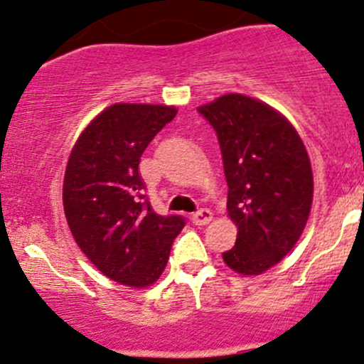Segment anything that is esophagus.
I'll return each instance as SVG.
<instances>
[{
	"mask_svg": "<svg viewBox=\"0 0 364 364\" xmlns=\"http://www.w3.org/2000/svg\"><path fill=\"white\" fill-rule=\"evenodd\" d=\"M213 220V213L209 209H200V211L192 214V221L195 225H208Z\"/></svg>",
	"mask_w": 364,
	"mask_h": 364,
	"instance_id": "obj_1",
	"label": "esophagus"
}]
</instances>
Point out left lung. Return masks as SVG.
Returning <instances> with one entry per match:
<instances>
[{
    "label": "left lung",
    "instance_id": "8db88e82",
    "mask_svg": "<svg viewBox=\"0 0 364 364\" xmlns=\"http://www.w3.org/2000/svg\"><path fill=\"white\" fill-rule=\"evenodd\" d=\"M220 141L228 216L237 240L223 259L242 275L277 265L300 239L312 208L311 160L294 127L265 102L227 94L198 106Z\"/></svg>",
    "mask_w": 364,
    "mask_h": 364
}]
</instances>
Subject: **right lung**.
<instances>
[{
	"label": "right lung",
	"mask_w": 364,
	"mask_h": 364,
	"mask_svg": "<svg viewBox=\"0 0 364 364\" xmlns=\"http://www.w3.org/2000/svg\"><path fill=\"white\" fill-rule=\"evenodd\" d=\"M174 106H108L80 134L64 174L63 202L78 247L106 277L146 288L160 277L185 227L160 216L144 195L139 160L176 117Z\"/></svg>",
	"instance_id": "right-lung-1"
}]
</instances>
